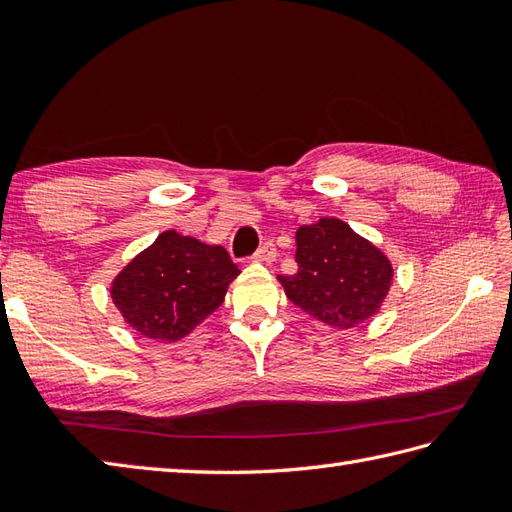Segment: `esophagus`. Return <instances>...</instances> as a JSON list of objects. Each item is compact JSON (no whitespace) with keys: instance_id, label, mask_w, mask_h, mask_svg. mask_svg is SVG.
<instances>
[{"instance_id":"esophagus-1","label":"esophagus","mask_w":512,"mask_h":512,"mask_svg":"<svg viewBox=\"0 0 512 512\" xmlns=\"http://www.w3.org/2000/svg\"><path fill=\"white\" fill-rule=\"evenodd\" d=\"M275 257H277V250H275V244H273V242L262 244V246H259L257 253L253 255L255 262H266V264L275 262Z\"/></svg>"}]
</instances>
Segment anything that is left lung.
<instances>
[{
	"label": "left lung",
	"mask_w": 512,
	"mask_h": 512,
	"mask_svg": "<svg viewBox=\"0 0 512 512\" xmlns=\"http://www.w3.org/2000/svg\"><path fill=\"white\" fill-rule=\"evenodd\" d=\"M295 262V275L277 277L288 299L339 330L374 317L394 277L383 250L336 217L299 228Z\"/></svg>",
	"instance_id": "8db88e82"
}]
</instances>
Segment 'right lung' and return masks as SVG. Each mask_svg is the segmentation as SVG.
<instances>
[{
    "instance_id": "1",
    "label": "right lung",
    "mask_w": 512,
    "mask_h": 512,
    "mask_svg": "<svg viewBox=\"0 0 512 512\" xmlns=\"http://www.w3.org/2000/svg\"><path fill=\"white\" fill-rule=\"evenodd\" d=\"M237 275L226 248L165 231L118 273L112 299L134 330L173 343L222 306Z\"/></svg>"
}]
</instances>
